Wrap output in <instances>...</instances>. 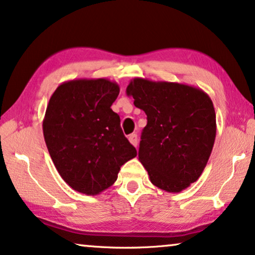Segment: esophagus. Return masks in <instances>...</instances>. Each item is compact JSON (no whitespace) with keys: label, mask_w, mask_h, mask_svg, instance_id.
<instances>
[{"label":"esophagus","mask_w":255,"mask_h":255,"mask_svg":"<svg viewBox=\"0 0 255 255\" xmlns=\"http://www.w3.org/2000/svg\"><path fill=\"white\" fill-rule=\"evenodd\" d=\"M128 140H130V143L133 145V146H137L138 145V135L135 133H132L128 135Z\"/></svg>","instance_id":"obj_1"}]
</instances>
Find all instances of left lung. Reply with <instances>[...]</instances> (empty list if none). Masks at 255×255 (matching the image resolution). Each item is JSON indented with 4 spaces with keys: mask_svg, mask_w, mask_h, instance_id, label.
<instances>
[{
    "mask_svg": "<svg viewBox=\"0 0 255 255\" xmlns=\"http://www.w3.org/2000/svg\"><path fill=\"white\" fill-rule=\"evenodd\" d=\"M133 104L147 116L138 159L151 183L181 192L198 180L212 152L216 111L201 89L173 82L134 78L127 88Z\"/></svg>",
    "mask_w": 255,
    "mask_h": 255,
    "instance_id": "left-lung-1",
    "label": "left lung"
}]
</instances>
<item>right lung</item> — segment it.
Here are the masks:
<instances>
[{
  "mask_svg": "<svg viewBox=\"0 0 255 255\" xmlns=\"http://www.w3.org/2000/svg\"><path fill=\"white\" fill-rule=\"evenodd\" d=\"M118 94L120 85L107 78L72 79L56 89L45 111L43 134L59 176L87 196L110 187L137 156L111 109Z\"/></svg>",
  "mask_w": 255,
  "mask_h": 255,
  "instance_id": "add662e5",
  "label": "right lung"
}]
</instances>
